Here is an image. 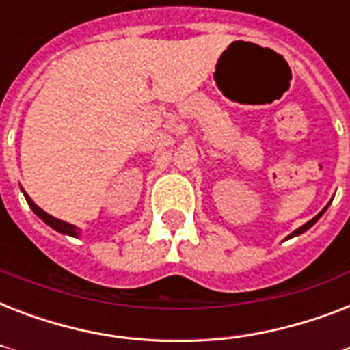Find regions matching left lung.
Wrapping results in <instances>:
<instances>
[{
    "label": "left lung",
    "instance_id": "obj_1",
    "mask_svg": "<svg viewBox=\"0 0 350 350\" xmlns=\"http://www.w3.org/2000/svg\"><path fill=\"white\" fill-rule=\"evenodd\" d=\"M323 213H325V208H323V211H321V213L318 214V216H314V218L310 219V221H307V224H305L304 227H299L298 230H294V232L291 234V238H293V236H298V234H301V232H305V230H307V229H310V227H312V225H314L316 221H318V218H320V216H321V214H323Z\"/></svg>",
    "mask_w": 350,
    "mask_h": 350
}]
</instances>
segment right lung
Listing matches in <instances>:
<instances>
[{"mask_svg": "<svg viewBox=\"0 0 350 350\" xmlns=\"http://www.w3.org/2000/svg\"><path fill=\"white\" fill-rule=\"evenodd\" d=\"M25 198H27V202H29L30 208H32V211H34V213L38 214V216H40V218L43 219L46 225H51L52 229H56L57 232L68 234V236H78V230H76V227H74V225L67 224V221H62V219H57V218H52L51 214H46L45 211H41V208L38 207V205H36V203L32 202V200H30L27 194H25Z\"/></svg>", "mask_w": 350, "mask_h": 350, "instance_id": "1", "label": "right lung"}]
</instances>
